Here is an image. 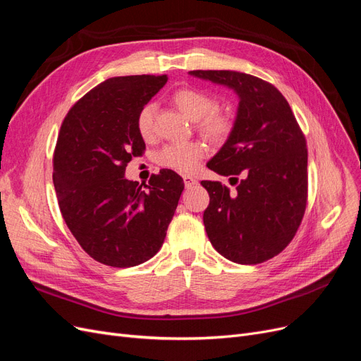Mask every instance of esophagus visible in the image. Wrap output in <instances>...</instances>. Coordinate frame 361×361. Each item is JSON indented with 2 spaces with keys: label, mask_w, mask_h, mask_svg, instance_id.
<instances>
[{
  "label": "esophagus",
  "mask_w": 361,
  "mask_h": 361,
  "mask_svg": "<svg viewBox=\"0 0 361 361\" xmlns=\"http://www.w3.org/2000/svg\"><path fill=\"white\" fill-rule=\"evenodd\" d=\"M183 183H185V188L190 190V188L194 187V185H197V179L190 176V174H185V176H183Z\"/></svg>",
  "instance_id": "obj_1"
}]
</instances>
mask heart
<instances>
[{
    "mask_svg": "<svg viewBox=\"0 0 361 361\" xmlns=\"http://www.w3.org/2000/svg\"><path fill=\"white\" fill-rule=\"evenodd\" d=\"M173 104L187 116L199 133L214 143H220L231 135L233 129V120L227 113L215 110L216 101L211 94L199 89L185 87L173 93ZM138 134L145 140L154 137L155 133V105L149 102L141 106L137 114ZM204 146L199 141L187 143H171L158 154L159 166L171 169L179 173H191L199 167L200 159L204 157Z\"/></svg>",
    "mask_w": 361,
    "mask_h": 361,
    "instance_id": "heart-1",
    "label": "heart"
}]
</instances>
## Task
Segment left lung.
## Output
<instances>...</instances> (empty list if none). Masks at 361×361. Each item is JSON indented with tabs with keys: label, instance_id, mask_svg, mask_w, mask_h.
<instances>
[{
	"label": "left lung",
	"instance_id": "1",
	"mask_svg": "<svg viewBox=\"0 0 361 361\" xmlns=\"http://www.w3.org/2000/svg\"><path fill=\"white\" fill-rule=\"evenodd\" d=\"M190 75L232 89L238 113L231 135L207 169L232 176L202 180L209 192L203 214L207 238L226 259L262 264L285 250L307 204V149L288 101L274 85L236 71H191Z\"/></svg>",
	"mask_w": 361,
	"mask_h": 361
}]
</instances>
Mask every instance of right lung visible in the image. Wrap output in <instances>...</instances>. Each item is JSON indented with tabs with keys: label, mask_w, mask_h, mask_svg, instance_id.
Here are the masks:
<instances>
[{
	"label": "right lung",
	"mask_w": 361,
	"mask_h": 361,
	"mask_svg": "<svg viewBox=\"0 0 361 361\" xmlns=\"http://www.w3.org/2000/svg\"><path fill=\"white\" fill-rule=\"evenodd\" d=\"M167 75L114 76L84 94L64 117L54 150L52 180L61 215L87 255L129 268L154 257L183 191V179L161 170L149 183L125 178L146 149L137 114Z\"/></svg>",
	"instance_id": "right-lung-1"
}]
</instances>
